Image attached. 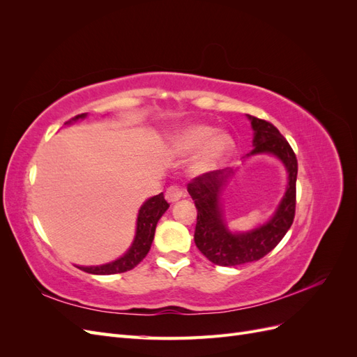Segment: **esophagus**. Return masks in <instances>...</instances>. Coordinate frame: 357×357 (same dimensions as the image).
<instances>
[{"mask_svg":"<svg viewBox=\"0 0 357 357\" xmlns=\"http://www.w3.org/2000/svg\"><path fill=\"white\" fill-rule=\"evenodd\" d=\"M185 197H186L185 190H183V188H180L178 185L169 186V188L167 189V192H165V198H167V201L171 202V204H174V202H177L178 199L185 198Z\"/></svg>","mask_w":357,"mask_h":357,"instance_id":"obj_1","label":"esophagus"}]
</instances>
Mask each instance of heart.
<instances>
[{
	"instance_id": "1",
	"label": "heart",
	"mask_w": 357,
	"mask_h": 357,
	"mask_svg": "<svg viewBox=\"0 0 357 357\" xmlns=\"http://www.w3.org/2000/svg\"><path fill=\"white\" fill-rule=\"evenodd\" d=\"M169 150L174 155L186 156L197 153L192 171L195 174H208L220 168L234 152V138L226 132H215L208 125H190L172 135Z\"/></svg>"
}]
</instances>
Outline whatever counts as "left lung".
I'll use <instances>...</instances> for the list:
<instances>
[{
  "mask_svg": "<svg viewBox=\"0 0 357 357\" xmlns=\"http://www.w3.org/2000/svg\"><path fill=\"white\" fill-rule=\"evenodd\" d=\"M247 117L253 129V150L247 158L273 155L282 160L287 172V185L274 214L264 225L247 232H232L226 225L222 195L235 171L231 168L213 171L189 183L188 192L198 210L193 238L199 252L220 266H236L262 259L283 240L295 218L298 160L294 150L273 123L250 114Z\"/></svg>",
  "mask_w": 357,
  "mask_h": 357,
  "instance_id": "left-lung-1",
  "label": "left lung"
}]
</instances>
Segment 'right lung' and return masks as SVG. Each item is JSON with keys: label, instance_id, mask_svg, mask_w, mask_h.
<instances>
[{"label": "right lung", "instance_id": "add662e5", "mask_svg": "<svg viewBox=\"0 0 357 357\" xmlns=\"http://www.w3.org/2000/svg\"><path fill=\"white\" fill-rule=\"evenodd\" d=\"M86 116H88L86 113L74 116L68 122H66V125L77 122L80 119H84ZM168 207L169 204L165 201L164 193H159L156 197L149 198L138 210L135 236L131 247L128 248V252L123 256L116 259V261L109 264L96 265V266H79V268L84 273L96 274V275L119 274L135 268L147 256L150 245L153 243L156 225L162 218V214L168 210Z\"/></svg>", "mask_w": 357, "mask_h": 357}]
</instances>
